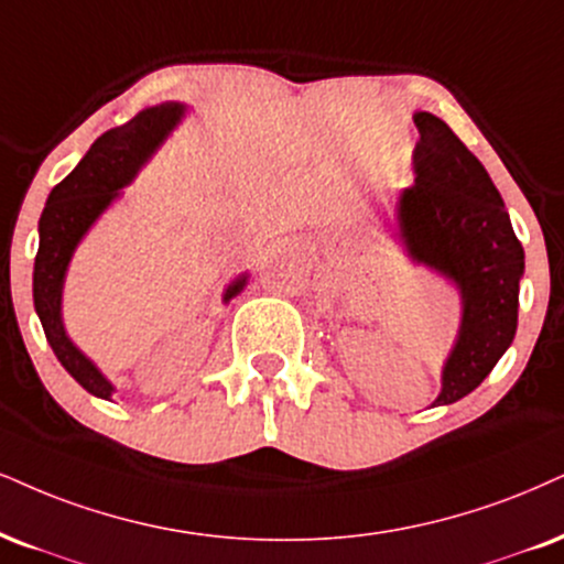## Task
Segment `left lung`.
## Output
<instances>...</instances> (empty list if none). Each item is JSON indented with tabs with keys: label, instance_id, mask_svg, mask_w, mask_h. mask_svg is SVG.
<instances>
[{
	"label": "left lung",
	"instance_id": "obj_1",
	"mask_svg": "<svg viewBox=\"0 0 564 564\" xmlns=\"http://www.w3.org/2000/svg\"><path fill=\"white\" fill-rule=\"evenodd\" d=\"M413 120L415 185L400 196L398 225L408 253L460 288V335L434 402L449 405L489 377L516 337L525 253L484 164L440 117Z\"/></svg>",
	"mask_w": 564,
	"mask_h": 564
}]
</instances>
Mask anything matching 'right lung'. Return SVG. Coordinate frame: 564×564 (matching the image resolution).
I'll use <instances>...</instances> for the list:
<instances>
[{
  "label": "right lung",
  "mask_w": 564,
  "mask_h": 564,
  "mask_svg": "<svg viewBox=\"0 0 564 564\" xmlns=\"http://www.w3.org/2000/svg\"><path fill=\"white\" fill-rule=\"evenodd\" d=\"M180 117H183V104H159V107L143 109L122 128H112L101 138H96L88 154L80 159V164L59 185L52 187L44 214L39 219L33 305H36L44 335L59 364L86 392L104 400L112 398L115 387L65 335L59 314L62 282H65L69 256H73L83 235L99 219L104 208L120 196V187L135 177L141 164L154 154L156 145L175 128ZM242 284H246V276L229 284L225 301L238 295Z\"/></svg>",
  "instance_id": "1"
}]
</instances>
